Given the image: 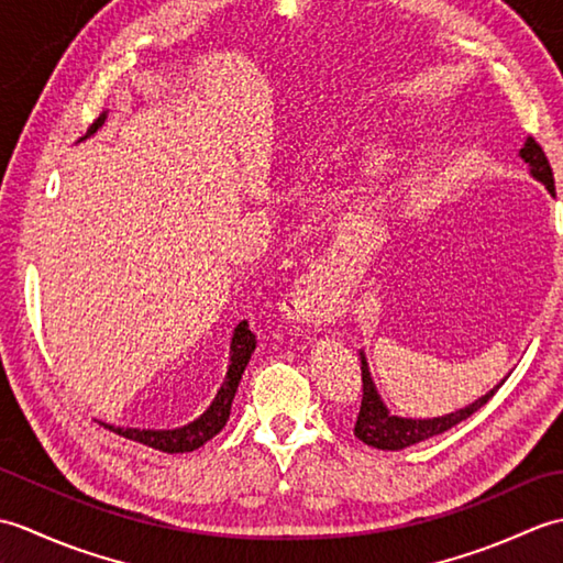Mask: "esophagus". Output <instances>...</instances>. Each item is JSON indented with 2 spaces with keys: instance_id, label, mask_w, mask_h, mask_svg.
<instances>
[{
  "instance_id": "34e87169",
  "label": "esophagus",
  "mask_w": 563,
  "mask_h": 563,
  "mask_svg": "<svg viewBox=\"0 0 563 563\" xmlns=\"http://www.w3.org/2000/svg\"><path fill=\"white\" fill-rule=\"evenodd\" d=\"M336 292H331L324 283H321L319 273H305L302 278H297L290 292L285 295L283 312L295 324L307 327H329L331 321L341 317V305Z\"/></svg>"
}]
</instances>
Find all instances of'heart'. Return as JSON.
Instances as JSON below:
<instances>
[{"mask_svg": "<svg viewBox=\"0 0 563 563\" xmlns=\"http://www.w3.org/2000/svg\"><path fill=\"white\" fill-rule=\"evenodd\" d=\"M387 162H389V154L387 152H375V157H373V162H369V169L373 172H382L387 166Z\"/></svg>", "mask_w": 563, "mask_h": 563, "instance_id": "1", "label": "heart"}]
</instances>
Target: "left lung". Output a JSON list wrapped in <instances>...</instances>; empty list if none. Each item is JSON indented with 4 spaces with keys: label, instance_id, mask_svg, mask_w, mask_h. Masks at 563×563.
Returning a JSON list of instances; mask_svg holds the SVG:
<instances>
[{
    "label": "left lung",
    "instance_id": "8db88e82",
    "mask_svg": "<svg viewBox=\"0 0 563 563\" xmlns=\"http://www.w3.org/2000/svg\"><path fill=\"white\" fill-rule=\"evenodd\" d=\"M520 157L525 164H530V174L542 181L547 186L549 194L554 196V174L552 166H549V159L544 150L537 145L534 137L525 140V145L520 150ZM361 363H363V401H361V413H357L355 421V438L363 440L365 445L377 448V450H404L411 448L416 442L428 440L433 435L445 433L452 426H457L462 421H466L472 413H476L482 406L494 397V394L500 389V385H496L492 391H486L484 397H479L476 401H472L470 406H464L460 411H452L448 416H438V418H401V416H391L389 409L382 401V397L377 394V387L373 377H369V367L365 361V353L361 351Z\"/></svg>",
    "mask_w": 563,
    "mask_h": 563
}]
</instances>
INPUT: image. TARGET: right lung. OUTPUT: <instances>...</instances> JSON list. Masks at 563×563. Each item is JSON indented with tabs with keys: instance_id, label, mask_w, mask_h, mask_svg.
Returning a JSON list of instances; mask_svg holds the SVG:
<instances>
[{
	"instance_id": "1",
	"label": "right lung",
	"mask_w": 563,
	"mask_h": 563,
	"mask_svg": "<svg viewBox=\"0 0 563 563\" xmlns=\"http://www.w3.org/2000/svg\"><path fill=\"white\" fill-rule=\"evenodd\" d=\"M106 121V111L91 123V128L87 130V135L81 140H87L89 135L97 133V130L103 125ZM256 349V336L249 329V321H239V327L234 329L232 336V345H230V367H227V377L222 382V387L218 391V397L212 399L210 409L202 413L200 418H196L194 423H188L184 428H174V430H140V428H121V426H106L113 433L123 435L128 440L142 442V445L154 448L159 452H194L200 445H206L210 438H214L224 428V423L230 421V411H232V401L239 382H242L244 367L251 361V353Z\"/></svg>"
}]
</instances>
